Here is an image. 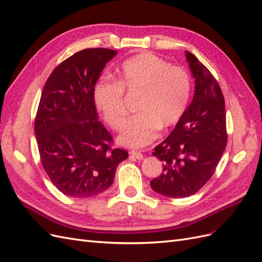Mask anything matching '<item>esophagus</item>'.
Returning a JSON list of instances; mask_svg holds the SVG:
<instances>
[{
	"label": "esophagus",
	"instance_id": "obj_1",
	"mask_svg": "<svg viewBox=\"0 0 262 262\" xmlns=\"http://www.w3.org/2000/svg\"><path fill=\"white\" fill-rule=\"evenodd\" d=\"M130 155L133 156V157H135V158H137V159H143L144 158V155L140 151H136V150H132L130 151Z\"/></svg>",
	"mask_w": 262,
	"mask_h": 262
}]
</instances>
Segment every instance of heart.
I'll use <instances>...</instances> for the list:
<instances>
[{"label":"heart","mask_w":262,"mask_h":262,"mask_svg":"<svg viewBox=\"0 0 262 262\" xmlns=\"http://www.w3.org/2000/svg\"><path fill=\"white\" fill-rule=\"evenodd\" d=\"M191 77L180 66H170L151 53H142L122 64L116 83L99 80L94 87V102L105 122L119 130L127 116L124 92L139 94L138 114L127 122L119 143L134 148L150 144L160 128L176 126L188 108Z\"/></svg>","instance_id":"1"}]
</instances>
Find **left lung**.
<instances>
[{"instance_id":"obj_1","label":"left lung","mask_w":262,"mask_h":262,"mask_svg":"<svg viewBox=\"0 0 262 262\" xmlns=\"http://www.w3.org/2000/svg\"><path fill=\"white\" fill-rule=\"evenodd\" d=\"M195 78V94L184 117L152 152L163 172L152 179L154 191L169 198L196 193L213 175L227 146L225 98L216 78L186 51Z\"/></svg>"}]
</instances>
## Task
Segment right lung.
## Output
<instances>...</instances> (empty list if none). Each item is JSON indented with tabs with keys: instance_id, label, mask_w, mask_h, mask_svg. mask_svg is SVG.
<instances>
[{
	"instance_id": "right-lung-1",
	"label": "right lung",
	"mask_w": 262,
	"mask_h": 262,
	"mask_svg": "<svg viewBox=\"0 0 262 262\" xmlns=\"http://www.w3.org/2000/svg\"><path fill=\"white\" fill-rule=\"evenodd\" d=\"M110 49H86L62 62L46 80L34 132L39 157L51 182L64 195L96 196L113 185L116 168L128 157L112 148L111 134L98 120L94 87Z\"/></svg>"
}]
</instances>
